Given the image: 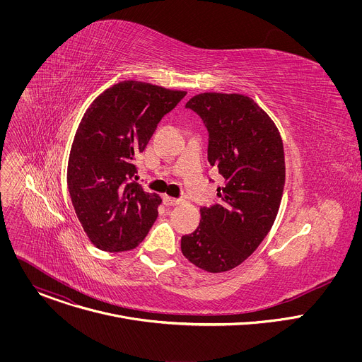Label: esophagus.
Segmentation results:
<instances>
[{"label": "esophagus", "mask_w": 362, "mask_h": 362, "mask_svg": "<svg viewBox=\"0 0 362 362\" xmlns=\"http://www.w3.org/2000/svg\"><path fill=\"white\" fill-rule=\"evenodd\" d=\"M163 202H165L166 206H177V204L182 203L180 199H175V197H170V196H165Z\"/></svg>", "instance_id": "34e87169"}]
</instances>
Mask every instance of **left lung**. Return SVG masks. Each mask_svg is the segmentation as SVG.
Masks as SVG:
<instances>
[{"instance_id": "left-lung-1", "label": "left lung", "mask_w": 362, "mask_h": 362, "mask_svg": "<svg viewBox=\"0 0 362 362\" xmlns=\"http://www.w3.org/2000/svg\"><path fill=\"white\" fill-rule=\"evenodd\" d=\"M186 107L209 132L208 159L225 186L221 204L200 209V223L182 236V253L197 268L219 274L256 250L271 230L284 193V144L274 120L243 94L200 93Z\"/></svg>"}]
</instances>
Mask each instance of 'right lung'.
<instances>
[{"label":"right lung","instance_id":"right-lung-1","mask_svg":"<svg viewBox=\"0 0 362 362\" xmlns=\"http://www.w3.org/2000/svg\"><path fill=\"white\" fill-rule=\"evenodd\" d=\"M185 95L182 90L126 80L103 91L86 110L70 150L67 186L95 247L132 250L156 221L162 199L134 182V160Z\"/></svg>","mask_w":362,"mask_h":362}]
</instances>
